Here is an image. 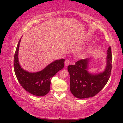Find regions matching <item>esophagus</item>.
Instances as JSON below:
<instances>
[{
  "instance_id": "esophagus-1",
  "label": "esophagus",
  "mask_w": 123,
  "mask_h": 123,
  "mask_svg": "<svg viewBox=\"0 0 123 123\" xmlns=\"http://www.w3.org/2000/svg\"><path fill=\"white\" fill-rule=\"evenodd\" d=\"M69 63H70V60L69 59H67L65 61V66H68Z\"/></svg>"
}]
</instances>
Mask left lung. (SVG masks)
<instances>
[{"label": "left lung", "mask_w": 123, "mask_h": 123, "mask_svg": "<svg viewBox=\"0 0 123 123\" xmlns=\"http://www.w3.org/2000/svg\"><path fill=\"white\" fill-rule=\"evenodd\" d=\"M106 68L103 73L93 75L87 71L88 59H81L74 65L68 66L70 75V90L75 97L84 99L96 96L105 86L112 70L111 47L108 50Z\"/></svg>", "instance_id": "left-lung-1"}]
</instances>
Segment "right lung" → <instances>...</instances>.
<instances>
[{
    "mask_svg": "<svg viewBox=\"0 0 123 123\" xmlns=\"http://www.w3.org/2000/svg\"><path fill=\"white\" fill-rule=\"evenodd\" d=\"M21 38L17 47L14 56L15 74L21 85L33 95L42 97L48 93L50 89L52 77L64 66V59L57 60L37 73H30L21 68L18 60V51Z\"/></svg>",
    "mask_w": 123,
    "mask_h": 123,
    "instance_id": "1",
    "label": "right lung"
}]
</instances>
